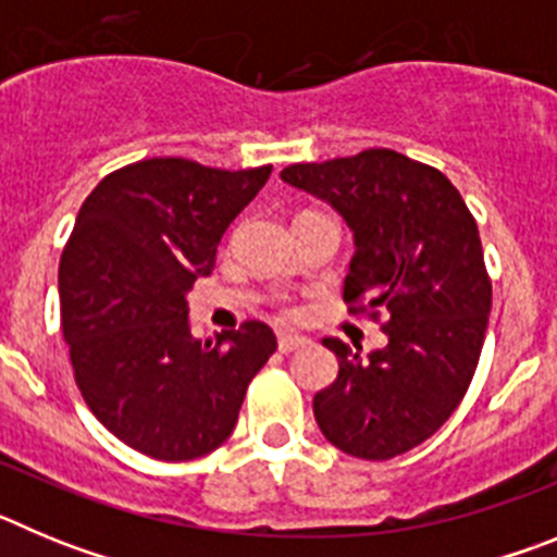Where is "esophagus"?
<instances>
[{
	"instance_id": "esophagus-1",
	"label": "esophagus",
	"mask_w": 557,
	"mask_h": 557,
	"mask_svg": "<svg viewBox=\"0 0 557 557\" xmlns=\"http://www.w3.org/2000/svg\"><path fill=\"white\" fill-rule=\"evenodd\" d=\"M309 339L301 337V334H278V351L282 354H293L298 348H307Z\"/></svg>"
}]
</instances>
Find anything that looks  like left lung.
Listing matches in <instances>:
<instances>
[{
	"mask_svg": "<svg viewBox=\"0 0 557 557\" xmlns=\"http://www.w3.org/2000/svg\"><path fill=\"white\" fill-rule=\"evenodd\" d=\"M282 181L326 200L354 231L348 309L387 314V346L368 357L323 339L339 371L314 396V421L351 457L405 455L449 421L480 362L491 278L474 218L444 172L385 147L289 164Z\"/></svg>",
	"mask_w": 557,
	"mask_h": 557,
	"instance_id": "8db88e82",
	"label": "left lung"
}]
</instances>
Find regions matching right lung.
Masks as SVG:
<instances>
[{
	"label": "right lung",
	"mask_w": 557,
	"mask_h": 557,
	"mask_svg": "<svg viewBox=\"0 0 557 557\" xmlns=\"http://www.w3.org/2000/svg\"><path fill=\"white\" fill-rule=\"evenodd\" d=\"M270 170L145 159L106 175L77 211L58 270L63 339L88 410L141 455L181 462L223 446L275 351L262 321L191 337L186 304Z\"/></svg>",
	"instance_id": "obj_1"
}]
</instances>
